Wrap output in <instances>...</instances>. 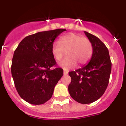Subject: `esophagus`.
I'll list each match as a JSON object with an SVG mask.
<instances>
[{"mask_svg": "<svg viewBox=\"0 0 126 126\" xmlns=\"http://www.w3.org/2000/svg\"><path fill=\"white\" fill-rule=\"evenodd\" d=\"M68 73H69V72H68L67 70L64 69V70H63V73H64V75H67Z\"/></svg>", "mask_w": 126, "mask_h": 126, "instance_id": "1", "label": "esophagus"}]
</instances>
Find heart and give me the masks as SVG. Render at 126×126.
Segmentation results:
<instances>
[{"label":"heart","instance_id":"obj_1","mask_svg":"<svg viewBox=\"0 0 126 126\" xmlns=\"http://www.w3.org/2000/svg\"><path fill=\"white\" fill-rule=\"evenodd\" d=\"M52 54L57 61L61 60L67 54L68 57L60 63V66L66 69L73 68L77 63L79 66L86 64L92 54V43L89 39L74 33L60 37L59 43L52 46Z\"/></svg>","mask_w":126,"mask_h":126}]
</instances>
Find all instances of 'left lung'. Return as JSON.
Wrapping results in <instances>:
<instances>
[{
  "instance_id": "1",
  "label": "left lung",
  "mask_w": 126,
  "mask_h": 126,
  "mask_svg": "<svg viewBox=\"0 0 126 126\" xmlns=\"http://www.w3.org/2000/svg\"><path fill=\"white\" fill-rule=\"evenodd\" d=\"M84 32L92 43V57L87 64L69 72L72 80L68 90L73 99L86 104L98 100L105 92L109 83L111 62L105 45L96 36Z\"/></svg>"
}]
</instances>
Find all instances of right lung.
I'll list each match as a JSON object with an SVG mask.
<instances>
[{"label": "right lung", "instance_id": "1", "mask_svg": "<svg viewBox=\"0 0 126 126\" xmlns=\"http://www.w3.org/2000/svg\"><path fill=\"white\" fill-rule=\"evenodd\" d=\"M65 29L39 32L26 37L15 50L11 73L17 92L28 103L40 105L48 101L63 70L56 67L51 48Z\"/></svg>", "mask_w": 126, "mask_h": 126}]
</instances>
